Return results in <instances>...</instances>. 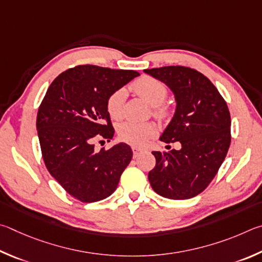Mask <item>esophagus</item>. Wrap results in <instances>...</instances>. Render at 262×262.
Here are the masks:
<instances>
[{"instance_id": "1", "label": "esophagus", "mask_w": 262, "mask_h": 262, "mask_svg": "<svg viewBox=\"0 0 262 262\" xmlns=\"http://www.w3.org/2000/svg\"><path fill=\"white\" fill-rule=\"evenodd\" d=\"M132 152H134V158H137L144 152V149H141L139 147H136V146H134V147H132Z\"/></svg>"}]
</instances>
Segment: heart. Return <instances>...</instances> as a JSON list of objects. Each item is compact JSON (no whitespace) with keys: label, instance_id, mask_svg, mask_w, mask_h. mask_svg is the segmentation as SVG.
I'll return each instance as SVG.
<instances>
[{"label":"heart","instance_id":"1","mask_svg":"<svg viewBox=\"0 0 262 262\" xmlns=\"http://www.w3.org/2000/svg\"><path fill=\"white\" fill-rule=\"evenodd\" d=\"M131 89L153 107V114L159 119H164L170 114L169 105L163 102L167 99V86L157 78L143 76L131 85ZM126 98L125 89H118L108 96L107 112L110 118L119 119L123 116L124 100ZM158 127L154 123H138L127 121L117 127V134L123 141L136 146H145L157 135Z\"/></svg>","mask_w":262,"mask_h":262}]
</instances>
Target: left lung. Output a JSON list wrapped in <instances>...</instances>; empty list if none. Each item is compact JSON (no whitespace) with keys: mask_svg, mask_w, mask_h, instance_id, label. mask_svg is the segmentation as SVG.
Returning <instances> with one entry per match:
<instances>
[{"mask_svg":"<svg viewBox=\"0 0 262 262\" xmlns=\"http://www.w3.org/2000/svg\"><path fill=\"white\" fill-rule=\"evenodd\" d=\"M144 72L164 82L175 95V115L160 140L182 145L178 150L152 152L157 164L148 172L149 183L164 198H193L213 181L230 146L227 102L213 82L194 69L170 66Z\"/></svg>","mask_w":262,"mask_h":262,"instance_id":"left-lung-1","label":"left lung"}]
</instances>
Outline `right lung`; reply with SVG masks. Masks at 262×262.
I'll list each match as a JSON object with an SVG mask.
<instances>
[{
	"label": "right lung",
	"instance_id": "add662e5",
	"mask_svg": "<svg viewBox=\"0 0 262 262\" xmlns=\"http://www.w3.org/2000/svg\"><path fill=\"white\" fill-rule=\"evenodd\" d=\"M138 76L134 70L77 66L55 78L40 104L36 130L46 167L69 194L82 203L114 193L131 161L128 145L119 143L98 152L94 140L113 138L105 107L108 96Z\"/></svg>",
	"mask_w": 262,
	"mask_h": 262
}]
</instances>
